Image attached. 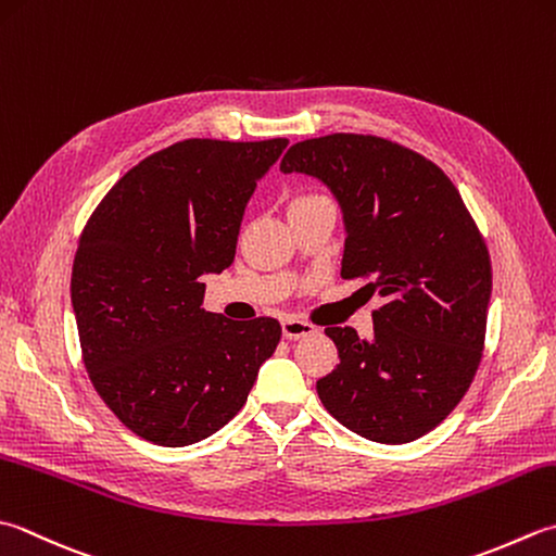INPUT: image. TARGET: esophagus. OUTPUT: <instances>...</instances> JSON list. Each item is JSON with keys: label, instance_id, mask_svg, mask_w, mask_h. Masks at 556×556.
I'll list each match as a JSON object with an SVG mask.
<instances>
[{"label": "esophagus", "instance_id": "obj_1", "mask_svg": "<svg viewBox=\"0 0 556 556\" xmlns=\"http://www.w3.org/2000/svg\"><path fill=\"white\" fill-rule=\"evenodd\" d=\"M315 332H318V330H315V325L293 318V315H289V318L281 320V334H285L287 340H299V337H311Z\"/></svg>", "mask_w": 556, "mask_h": 556}]
</instances>
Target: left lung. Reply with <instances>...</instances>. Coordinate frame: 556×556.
Here are the masks:
<instances>
[{
	"mask_svg": "<svg viewBox=\"0 0 556 556\" xmlns=\"http://www.w3.org/2000/svg\"><path fill=\"white\" fill-rule=\"evenodd\" d=\"M281 173L334 194L344 222V279L383 296L374 337L325 328L340 354L318 380L330 415L368 441L409 443L451 415L482 362L492 263L451 178L417 151L371 135L293 144Z\"/></svg>",
	"mask_w": 556,
	"mask_h": 556,
	"instance_id": "8db88e82",
	"label": "left lung"
}]
</instances>
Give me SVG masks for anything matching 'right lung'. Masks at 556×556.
<instances>
[{
    "instance_id": "add662e5",
    "label": "right lung",
    "mask_w": 556,
    "mask_h": 556,
    "mask_svg": "<svg viewBox=\"0 0 556 556\" xmlns=\"http://www.w3.org/2000/svg\"><path fill=\"white\" fill-rule=\"evenodd\" d=\"M289 139H185L139 161L86 222L72 306L96 393L137 437L198 443L245 405L275 354V318L202 308L204 275L233 263L243 212Z\"/></svg>"
}]
</instances>
